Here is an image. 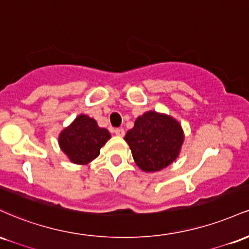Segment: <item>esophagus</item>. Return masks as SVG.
<instances>
[{
    "mask_svg": "<svg viewBox=\"0 0 249 249\" xmlns=\"http://www.w3.org/2000/svg\"><path fill=\"white\" fill-rule=\"evenodd\" d=\"M115 134L116 136H118V137H123L125 134V131H124V128H115Z\"/></svg>",
    "mask_w": 249,
    "mask_h": 249,
    "instance_id": "esophagus-1",
    "label": "esophagus"
}]
</instances>
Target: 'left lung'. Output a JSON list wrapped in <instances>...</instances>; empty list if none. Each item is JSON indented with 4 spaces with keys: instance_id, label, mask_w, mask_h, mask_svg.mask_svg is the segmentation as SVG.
Masks as SVG:
<instances>
[{
    "instance_id": "obj_1",
    "label": "left lung",
    "mask_w": 249,
    "mask_h": 249,
    "mask_svg": "<svg viewBox=\"0 0 249 249\" xmlns=\"http://www.w3.org/2000/svg\"><path fill=\"white\" fill-rule=\"evenodd\" d=\"M124 139L137 166L144 172H157L178 158L184 131L173 117L147 111L136 119Z\"/></svg>"
}]
</instances>
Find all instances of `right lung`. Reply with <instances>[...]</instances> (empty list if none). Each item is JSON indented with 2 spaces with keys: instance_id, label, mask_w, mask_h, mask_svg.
Masks as SVG:
<instances>
[{
  "instance_id": "1",
  "label": "right lung",
  "mask_w": 249,
  "mask_h": 249,
  "mask_svg": "<svg viewBox=\"0 0 249 249\" xmlns=\"http://www.w3.org/2000/svg\"><path fill=\"white\" fill-rule=\"evenodd\" d=\"M110 138V132L107 128L99 127L95 119L79 115L62 131L58 144L70 161L85 165L99 156L101 148Z\"/></svg>"
}]
</instances>
